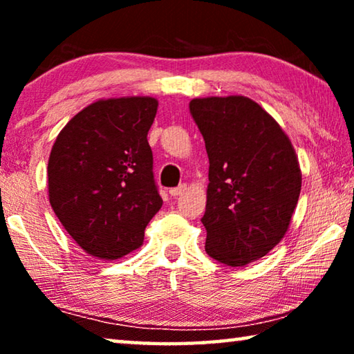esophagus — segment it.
Returning a JSON list of instances; mask_svg holds the SVG:
<instances>
[{
  "mask_svg": "<svg viewBox=\"0 0 354 354\" xmlns=\"http://www.w3.org/2000/svg\"><path fill=\"white\" fill-rule=\"evenodd\" d=\"M185 190H187V185H185V184H181V185H178V187H175V189H170V190H169V194L173 196V198H176V196L183 195Z\"/></svg>",
  "mask_w": 354,
  "mask_h": 354,
  "instance_id": "esophagus-1",
  "label": "esophagus"
}]
</instances>
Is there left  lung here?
<instances>
[{
	"instance_id": "left-lung-1",
	"label": "left lung",
	"mask_w": 354,
	"mask_h": 354,
	"mask_svg": "<svg viewBox=\"0 0 354 354\" xmlns=\"http://www.w3.org/2000/svg\"><path fill=\"white\" fill-rule=\"evenodd\" d=\"M190 113L209 158L206 253L231 267L266 256L289 230L301 192L292 142L242 95L194 98Z\"/></svg>"
}]
</instances>
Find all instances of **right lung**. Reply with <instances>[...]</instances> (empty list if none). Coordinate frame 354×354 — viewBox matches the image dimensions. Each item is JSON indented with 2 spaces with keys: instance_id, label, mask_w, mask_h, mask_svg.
Instances as JSON below:
<instances>
[{
  "instance_id": "1",
  "label": "right lung",
  "mask_w": 354,
  "mask_h": 354,
  "mask_svg": "<svg viewBox=\"0 0 354 354\" xmlns=\"http://www.w3.org/2000/svg\"><path fill=\"white\" fill-rule=\"evenodd\" d=\"M151 97L98 100L56 137L48 196L65 231L91 256L115 261L143 243L162 206L147 136L158 112Z\"/></svg>"
}]
</instances>
